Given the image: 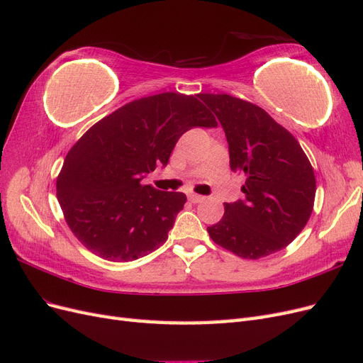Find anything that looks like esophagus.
Returning <instances> with one entry per match:
<instances>
[{
  "label": "esophagus",
  "mask_w": 363,
  "mask_h": 363,
  "mask_svg": "<svg viewBox=\"0 0 363 363\" xmlns=\"http://www.w3.org/2000/svg\"><path fill=\"white\" fill-rule=\"evenodd\" d=\"M188 200H189L191 203L196 204V203H201V201L204 200V196H203V195H199V194H188Z\"/></svg>",
  "instance_id": "34e87169"
}]
</instances>
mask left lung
I'll return each instance as SVG.
<instances>
[{"mask_svg": "<svg viewBox=\"0 0 363 363\" xmlns=\"http://www.w3.org/2000/svg\"><path fill=\"white\" fill-rule=\"evenodd\" d=\"M221 123L230 168L245 175L244 200L224 203L221 221L207 227L215 244L244 259L288 247L313 211V168L289 131L262 107L227 94H200Z\"/></svg>", "mask_w": 363, "mask_h": 363, "instance_id": "left-lung-1", "label": "left lung"}]
</instances>
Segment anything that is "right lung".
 <instances>
[{
	"label": "right lung",
	"mask_w": 363,
	"mask_h": 363,
	"mask_svg": "<svg viewBox=\"0 0 363 363\" xmlns=\"http://www.w3.org/2000/svg\"><path fill=\"white\" fill-rule=\"evenodd\" d=\"M196 96L164 92L127 103L69 150L56 183L57 200L71 232L94 255L130 262L168 239L186 195L140 180L159 163L167 167L186 131L218 125Z\"/></svg>",
	"instance_id": "1"
}]
</instances>
